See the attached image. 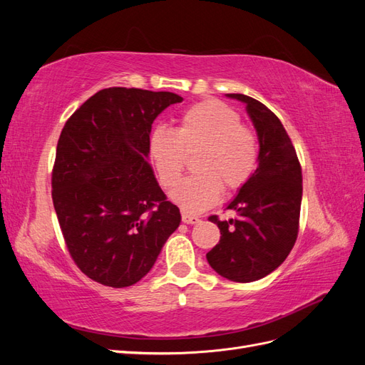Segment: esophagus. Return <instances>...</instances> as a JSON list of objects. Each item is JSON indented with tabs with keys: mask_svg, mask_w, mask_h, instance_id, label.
Wrapping results in <instances>:
<instances>
[{
	"mask_svg": "<svg viewBox=\"0 0 365 365\" xmlns=\"http://www.w3.org/2000/svg\"><path fill=\"white\" fill-rule=\"evenodd\" d=\"M200 220L201 219L197 216H193V215H189V213H182V222L184 224H197Z\"/></svg>",
	"mask_w": 365,
	"mask_h": 365,
	"instance_id": "1",
	"label": "esophagus"
}]
</instances>
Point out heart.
Returning <instances> with one entry per match:
<instances>
[{
    "mask_svg": "<svg viewBox=\"0 0 365 365\" xmlns=\"http://www.w3.org/2000/svg\"><path fill=\"white\" fill-rule=\"evenodd\" d=\"M200 149L193 169L170 197L185 212L197 213L215 205L222 187L236 192L257 169L259 143L254 132L242 125L240 115L225 103L202 101L181 114L173 130L158 128L149 138V155L164 189L180 181L185 153Z\"/></svg>",
    "mask_w": 365,
    "mask_h": 365,
    "instance_id": "1",
    "label": "heart"
}]
</instances>
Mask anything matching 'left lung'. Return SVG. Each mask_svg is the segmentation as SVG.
<instances>
[{"label":"left lung","instance_id":"8db88e82","mask_svg":"<svg viewBox=\"0 0 365 365\" xmlns=\"http://www.w3.org/2000/svg\"><path fill=\"white\" fill-rule=\"evenodd\" d=\"M227 96L247 103L259 137V165L227 207L239 216L230 220L216 215L208 217L219 227L220 240L207 252V260L222 277L250 283L279 268L291 252L300 224L303 176L279 117L250 96Z\"/></svg>","mask_w":365,"mask_h":365}]
</instances>
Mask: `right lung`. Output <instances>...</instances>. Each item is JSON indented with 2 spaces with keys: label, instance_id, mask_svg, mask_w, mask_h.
I'll return each mask as SVG.
<instances>
[{
  "label": "right lung",
  "instance_id": "add662e5",
  "mask_svg": "<svg viewBox=\"0 0 365 365\" xmlns=\"http://www.w3.org/2000/svg\"><path fill=\"white\" fill-rule=\"evenodd\" d=\"M182 97L105 88L65 123L51 172V196L74 263L91 280L126 288L150 271L180 227V208L148 163L153 120Z\"/></svg>",
  "mask_w": 365,
  "mask_h": 365
}]
</instances>
